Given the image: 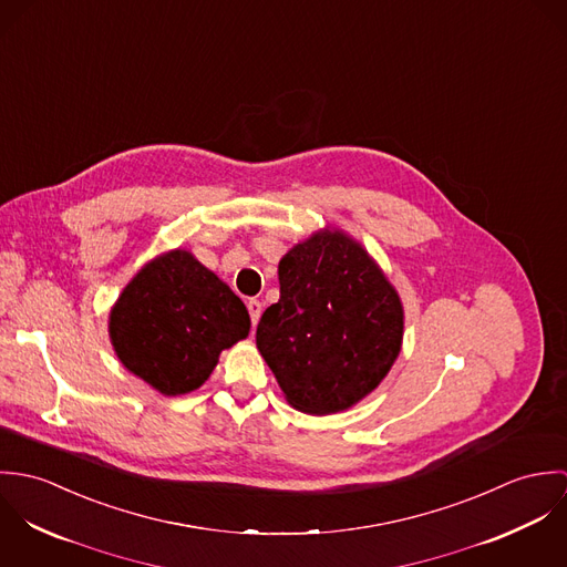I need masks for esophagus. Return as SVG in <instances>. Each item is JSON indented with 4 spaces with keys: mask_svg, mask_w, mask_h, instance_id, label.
Segmentation results:
<instances>
[{
    "mask_svg": "<svg viewBox=\"0 0 567 567\" xmlns=\"http://www.w3.org/2000/svg\"><path fill=\"white\" fill-rule=\"evenodd\" d=\"M246 308H248V315H250V323L255 327L257 321H259V317H261V303H259L257 299H250V301L246 303Z\"/></svg>",
    "mask_w": 567,
    "mask_h": 567,
    "instance_id": "obj_1",
    "label": "esophagus"
}]
</instances>
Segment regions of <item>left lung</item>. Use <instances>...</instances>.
<instances>
[{
  "label": "left lung",
  "mask_w": 567,
  "mask_h": 567,
  "mask_svg": "<svg viewBox=\"0 0 567 567\" xmlns=\"http://www.w3.org/2000/svg\"><path fill=\"white\" fill-rule=\"evenodd\" d=\"M279 301L255 342L286 402L308 414L349 410L373 393L404 340V306L369 250L336 227L279 259Z\"/></svg>",
  "instance_id": "left-lung-1"
}]
</instances>
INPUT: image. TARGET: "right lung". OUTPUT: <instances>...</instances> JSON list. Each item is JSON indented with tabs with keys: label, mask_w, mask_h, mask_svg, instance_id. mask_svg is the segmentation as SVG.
I'll list each match as a JSON object with an SVG mask.
<instances>
[{
	"label": "right lung",
	"mask_w": 567,
	"mask_h": 567,
	"mask_svg": "<svg viewBox=\"0 0 567 567\" xmlns=\"http://www.w3.org/2000/svg\"><path fill=\"white\" fill-rule=\"evenodd\" d=\"M248 331L243 299L185 248L146 261L109 312L117 360L165 398L200 389Z\"/></svg>",
	"instance_id": "right-lung-1"
}]
</instances>
